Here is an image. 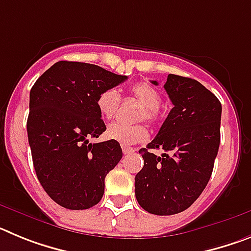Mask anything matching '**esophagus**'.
I'll return each instance as SVG.
<instances>
[{"label":"esophagus","mask_w":251,"mask_h":251,"mask_svg":"<svg viewBox=\"0 0 251 251\" xmlns=\"http://www.w3.org/2000/svg\"><path fill=\"white\" fill-rule=\"evenodd\" d=\"M122 151H123L124 154H129V153H133L136 150L133 147H128V146L126 145H122Z\"/></svg>","instance_id":"34e87169"}]
</instances>
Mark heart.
I'll use <instances>...</instances> for the list:
<instances>
[{
  "instance_id": "b5f03b06",
  "label": "heart",
  "mask_w": 251,
  "mask_h": 251,
  "mask_svg": "<svg viewBox=\"0 0 251 251\" xmlns=\"http://www.w3.org/2000/svg\"><path fill=\"white\" fill-rule=\"evenodd\" d=\"M129 94L142 104L136 115L137 121L145 119L148 123H154L159 118V104H161V94L156 88H153L148 83H137L130 86ZM121 97L118 92L113 88L104 89L97 98V108L99 114L105 119L112 118L118 110ZM105 136L112 141H117L122 145H134L147 139V128L143 124H128L114 122L110 123L105 130Z\"/></svg>"
}]
</instances>
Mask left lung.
<instances>
[{
	"label": "left lung",
	"mask_w": 251,
	"mask_h": 251,
	"mask_svg": "<svg viewBox=\"0 0 251 251\" xmlns=\"http://www.w3.org/2000/svg\"><path fill=\"white\" fill-rule=\"evenodd\" d=\"M165 89L174 108L154 139L139 150L145 165L134 182L137 201L153 215L178 214L197 200L220 146L219 99L197 80L175 74ZM158 148L165 151L162 156L149 151Z\"/></svg>",
	"instance_id": "left-lung-1"
}]
</instances>
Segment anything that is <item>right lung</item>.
Returning <instances> with one entry per match:
<instances>
[{
  "label": "right lung",
  "instance_id": "1",
  "mask_svg": "<svg viewBox=\"0 0 251 251\" xmlns=\"http://www.w3.org/2000/svg\"><path fill=\"white\" fill-rule=\"evenodd\" d=\"M127 79L93 64L57 61L31 88L27 137L35 172L60 206L85 210L101 200L105 176L123 153L117 141L89 142L106 129L97 98Z\"/></svg>",
  "mask_w": 251,
  "mask_h": 251
}]
</instances>
